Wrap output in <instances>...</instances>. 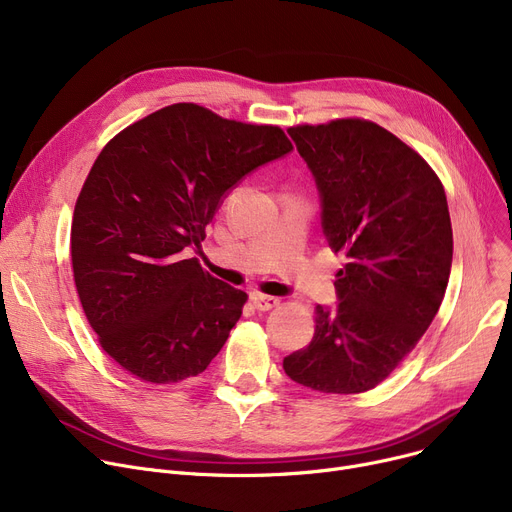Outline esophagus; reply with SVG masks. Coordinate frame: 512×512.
<instances>
[{"mask_svg":"<svg viewBox=\"0 0 512 512\" xmlns=\"http://www.w3.org/2000/svg\"><path fill=\"white\" fill-rule=\"evenodd\" d=\"M251 301H253V307L257 311H270L274 307L280 305V299L276 297H267V294H261V292H253L251 294Z\"/></svg>","mask_w":512,"mask_h":512,"instance_id":"obj_1","label":"esophagus"}]
</instances>
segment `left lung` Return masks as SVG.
<instances>
[{
  "instance_id": "1",
  "label": "left lung",
  "mask_w": 512,
  "mask_h": 512,
  "mask_svg": "<svg viewBox=\"0 0 512 512\" xmlns=\"http://www.w3.org/2000/svg\"><path fill=\"white\" fill-rule=\"evenodd\" d=\"M321 195V226L346 263L338 307H315L309 346L284 357L292 382L324 394L382 384L436 317L452 265L444 186L380 124L338 118L290 126Z\"/></svg>"
}]
</instances>
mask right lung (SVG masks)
<instances>
[{
	"mask_svg": "<svg viewBox=\"0 0 512 512\" xmlns=\"http://www.w3.org/2000/svg\"><path fill=\"white\" fill-rule=\"evenodd\" d=\"M292 151L280 126L172 103L97 155L70 230L80 305L103 351L149 384L195 378L220 353L247 292L213 278L199 247L230 188Z\"/></svg>",
	"mask_w": 512,
	"mask_h": 512,
	"instance_id": "1",
	"label": "right lung"
}]
</instances>
